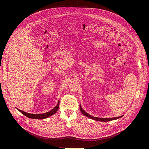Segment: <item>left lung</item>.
Instances as JSON below:
<instances>
[{
	"mask_svg": "<svg viewBox=\"0 0 149 149\" xmlns=\"http://www.w3.org/2000/svg\"><path fill=\"white\" fill-rule=\"evenodd\" d=\"M80 111H81V112L83 114H84V116H85L86 117H88V118H91V119H92V120H98V121H101V122H107V121H111V120H117V119H118V118H120V117H122L123 116H120V117H113V118H99V117H93L92 116H91V115H90L88 113H86V112H85L83 109V108H81V106L80 105Z\"/></svg>",
	"mask_w": 149,
	"mask_h": 149,
	"instance_id": "8db88e82",
	"label": "left lung"
}]
</instances>
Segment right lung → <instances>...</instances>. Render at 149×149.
Returning <instances> with one entry per match:
<instances>
[{
	"label": "right lung",
	"mask_w": 149,
	"mask_h": 149,
	"mask_svg": "<svg viewBox=\"0 0 149 149\" xmlns=\"http://www.w3.org/2000/svg\"><path fill=\"white\" fill-rule=\"evenodd\" d=\"M59 103H60V100H58V103L57 104L56 106L54 107V108H53L52 110H51L50 112L45 113L42 114H31L29 113H27L26 112L22 111L21 110L19 109L18 108H17L21 113L24 114V116H26V117L30 118H33V119H38V120H41V119H45L49 117H50L51 116L54 114L55 113H56L58 107H59Z\"/></svg>",
	"instance_id": "obj_1"
}]
</instances>
